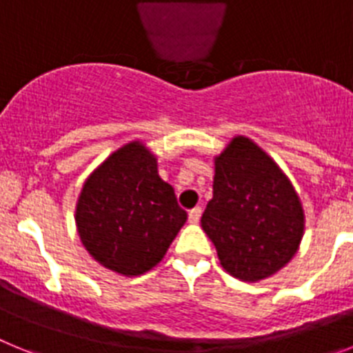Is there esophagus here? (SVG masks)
<instances>
[{
    "instance_id": "obj_1",
    "label": "esophagus",
    "mask_w": 353,
    "mask_h": 353,
    "mask_svg": "<svg viewBox=\"0 0 353 353\" xmlns=\"http://www.w3.org/2000/svg\"><path fill=\"white\" fill-rule=\"evenodd\" d=\"M199 217H201V208L194 207L189 210V221H191V223H198Z\"/></svg>"
}]
</instances>
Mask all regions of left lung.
Returning a JSON list of instances; mask_svg holds the SVG:
<instances>
[{"mask_svg":"<svg viewBox=\"0 0 353 353\" xmlns=\"http://www.w3.org/2000/svg\"><path fill=\"white\" fill-rule=\"evenodd\" d=\"M201 228L226 272L260 281L297 252L304 212L276 162L248 138H235L215 159L214 196Z\"/></svg>","mask_w":353,"mask_h":353,"instance_id":"obj_1","label":"left lung"}]
</instances>
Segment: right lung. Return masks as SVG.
Returning a JSON list of instances; mask_svg holds the SVG:
<instances>
[{
  "mask_svg": "<svg viewBox=\"0 0 353 353\" xmlns=\"http://www.w3.org/2000/svg\"><path fill=\"white\" fill-rule=\"evenodd\" d=\"M187 219L157 159L141 143L109 155L83 185L76 223L83 245L105 269L139 276L157 265Z\"/></svg>",
  "mask_w": 353,
  "mask_h": 353,
  "instance_id": "add662e5",
  "label": "right lung"
}]
</instances>
